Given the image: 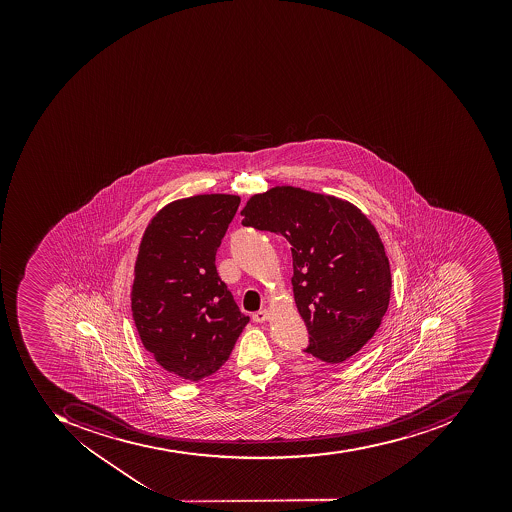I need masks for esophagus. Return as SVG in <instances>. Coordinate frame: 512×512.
<instances>
[{
	"instance_id": "34e87169",
	"label": "esophagus",
	"mask_w": 512,
	"mask_h": 512,
	"mask_svg": "<svg viewBox=\"0 0 512 512\" xmlns=\"http://www.w3.org/2000/svg\"><path fill=\"white\" fill-rule=\"evenodd\" d=\"M269 310H258V312H255L254 315H252V321H255V323H263V321H266V319H269Z\"/></svg>"
}]
</instances>
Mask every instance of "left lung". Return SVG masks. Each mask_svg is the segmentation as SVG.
<instances>
[{"mask_svg":"<svg viewBox=\"0 0 512 512\" xmlns=\"http://www.w3.org/2000/svg\"><path fill=\"white\" fill-rule=\"evenodd\" d=\"M241 224L291 244L293 293L309 330L304 349L326 363L354 356L388 309L392 276L379 233L346 200L293 186L255 194Z\"/></svg>","mask_w":512,"mask_h":512,"instance_id":"left-lung-1","label":"left lung"}]
</instances>
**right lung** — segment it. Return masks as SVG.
I'll return each mask as SVG.
<instances>
[{
	"label": "right lung",
	"mask_w": 512,
	"mask_h": 512,
	"mask_svg": "<svg viewBox=\"0 0 512 512\" xmlns=\"http://www.w3.org/2000/svg\"><path fill=\"white\" fill-rule=\"evenodd\" d=\"M240 202L230 194L175 200L142 236L133 319L144 348L183 381L218 371L249 323L214 265Z\"/></svg>",
	"instance_id": "1"
}]
</instances>
